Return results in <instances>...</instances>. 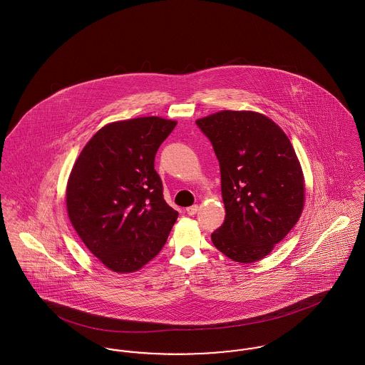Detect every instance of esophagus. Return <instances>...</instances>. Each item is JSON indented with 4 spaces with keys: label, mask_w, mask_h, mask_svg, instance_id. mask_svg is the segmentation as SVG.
Segmentation results:
<instances>
[{
    "label": "esophagus",
    "mask_w": 365,
    "mask_h": 365,
    "mask_svg": "<svg viewBox=\"0 0 365 365\" xmlns=\"http://www.w3.org/2000/svg\"><path fill=\"white\" fill-rule=\"evenodd\" d=\"M197 211H198V205H196V204H195V205H190V207H187V208H186V212H187L189 215H195Z\"/></svg>",
    "instance_id": "esophagus-1"
}]
</instances>
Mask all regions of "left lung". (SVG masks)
<instances>
[{
    "mask_svg": "<svg viewBox=\"0 0 365 365\" xmlns=\"http://www.w3.org/2000/svg\"><path fill=\"white\" fill-rule=\"evenodd\" d=\"M220 161L225 221L214 246L236 262L264 258L292 230L304 205L294 148L269 118L221 111L197 119Z\"/></svg>",
    "mask_w": 365,
    "mask_h": 365,
    "instance_id": "left-lung-1",
    "label": "left lung"
}]
</instances>
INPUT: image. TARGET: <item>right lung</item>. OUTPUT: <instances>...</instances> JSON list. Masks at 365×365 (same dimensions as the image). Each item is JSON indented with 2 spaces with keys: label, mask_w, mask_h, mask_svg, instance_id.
<instances>
[{
  "label": "right lung",
  "mask_w": 365,
  "mask_h": 365,
  "mask_svg": "<svg viewBox=\"0 0 365 365\" xmlns=\"http://www.w3.org/2000/svg\"><path fill=\"white\" fill-rule=\"evenodd\" d=\"M176 126L158 116L113 122L84 145L66 208L86 247L115 272H135L164 247L178 211L164 200L155 154Z\"/></svg>",
  "instance_id": "add662e5"
}]
</instances>
